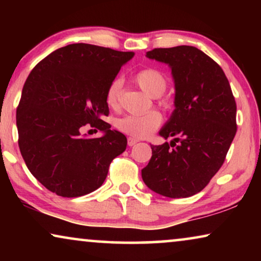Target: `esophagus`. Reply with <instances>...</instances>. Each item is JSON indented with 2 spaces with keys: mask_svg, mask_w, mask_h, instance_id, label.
Wrapping results in <instances>:
<instances>
[{
  "mask_svg": "<svg viewBox=\"0 0 261 261\" xmlns=\"http://www.w3.org/2000/svg\"><path fill=\"white\" fill-rule=\"evenodd\" d=\"M127 142H128V146H134L138 142V140H137V139H134V138H128Z\"/></svg>",
  "mask_w": 261,
  "mask_h": 261,
  "instance_id": "34e87169",
  "label": "esophagus"
}]
</instances>
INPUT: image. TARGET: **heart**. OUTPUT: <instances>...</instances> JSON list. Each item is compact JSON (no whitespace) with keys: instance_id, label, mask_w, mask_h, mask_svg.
Returning a JSON list of instances; mask_svg holds the SVG:
<instances>
[{"instance_id":"heart-1","label":"heart","mask_w":261,"mask_h":261,"mask_svg":"<svg viewBox=\"0 0 261 261\" xmlns=\"http://www.w3.org/2000/svg\"><path fill=\"white\" fill-rule=\"evenodd\" d=\"M134 80L139 87L152 97H159L165 92L167 80L162 71L148 67L137 72ZM122 88V81L115 78L110 82L106 91V102L110 108H117L120 103V94ZM164 107H169V103L163 102ZM162 122V116L158 112L151 110L139 115H126L116 121V127L123 133L135 138H145L154 132Z\"/></svg>"}]
</instances>
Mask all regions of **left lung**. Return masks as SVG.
I'll return each mask as SVG.
<instances>
[{
  "instance_id": "8db88e82",
  "label": "left lung",
  "mask_w": 261,
  "mask_h": 261,
  "mask_svg": "<svg viewBox=\"0 0 261 261\" xmlns=\"http://www.w3.org/2000/svg\"><path fill=\"white\" fill-rule=\"evenodd\" d=\"M146 57L171 69L174 110L159 135L174 139L151 145L142 180L165 197H190L222 166L237 133V103L223 70L201 49L185 45L154 48Z\"/></svg>"
}]
</instances>
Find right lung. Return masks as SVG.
<instances>
[{"instance_id":"add662e5","label":"right lung","mask_w":261,"mask_h":261,"mask_svg":"<svg viewBox=\"0 0 261 261\" xmlns=\"http://www.w3.org/2000/svg\"><path fill=\"white\" fill-rule=\"evenodd\" d=\"M133 57L134 52L71 44L31 71L16 110L19 147L28 170L49 191L62 197L90 194L124 152L127 138L102 117L109 114L107 88ZM88 123L102 137L82 134Z\"/></svg>"}]
</instances>
